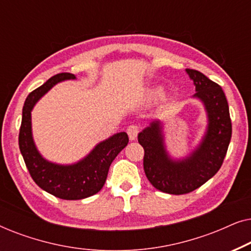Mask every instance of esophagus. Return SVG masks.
Wrapping results in <instances>:
<instances>
[{
    "label": "esophagus",
    "instance_id": "1",
    "mask_svg": "<svg viewBox=\"0 0 251 251\" xmlns=\"http://www.w3.org/2000/svg\"><path fill=\"white\" fill-rule=\"evenodd\" d=\"M139 131H140V128H139V126H137V125H131L126 128V133H128L129 138L131 140H135L137 138Z\"/></svg>",
    "mask_w": 251,
    "mask_h": 251
}]
</instances>
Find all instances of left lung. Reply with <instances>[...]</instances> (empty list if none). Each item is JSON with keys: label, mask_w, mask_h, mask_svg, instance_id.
Returning <instances> with one entry per match:
<instances>
[{"label": "left lung", "mask_w": 251, "mask_h": 251, "mask_svg": "<svg viewBox=\"0 0 251 251\" xmlns=\"http://www.w3.org/2000/svg\"><path fill=\"white\" fill-rule=\"evenodd\" d=\"M193 80L194 97L204 104L208 113V130L203 140L191 156L183 161L168 157L159 122L138 135L144 149V171L156 190L175 195L187 194L202 186L221 169L232 137L227 99L222 87L195 70H186Z\"/></svg>", "instance_id": "left-lung-1"}]
</instances>
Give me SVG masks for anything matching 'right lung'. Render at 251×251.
<instances>
[{
    "label": "right lung",
    "instance_id": "1",
    "mask_svg": "<svg viewBox=\"0 0 251 251\" xmlns=\"http://www.w3.org/2000/svg\"><path fill=\"white\" fill-rule=\"evenodd\" d=\"M73 80L74 74L59 73L30 92L23 107L19 130V149L30 177L48 193L63 200H81L98 193L104 186L113 160L128 145L126 132H119L98 144L89 155L76 164L59 166L48 162L37 152L32 137L30 112L35 102L58 82Z\"/></svg>",
    "mask_w": 251,
    "mask_h": 251
}]
</instances>
